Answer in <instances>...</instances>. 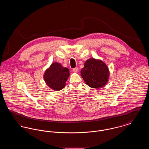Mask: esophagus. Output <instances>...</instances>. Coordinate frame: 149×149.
Instances as JSON below:
<instances>
[{
    "label": "esophagus",
    "instance_id": "1",
    "mask_svg": "<svg viewBox=\"0 0 149 149\" xmlns=\"http://www.w3.org/2000/svg\"><path fill=\"white\" fill-rule=\"evenodd\" d=\"M78 68H74L73 69H72V71L74 72H77L78 71Z\"/></svg>",
    "mask_w": 149,
    "mask_h": 149
}]
</instances>
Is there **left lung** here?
<instances>
[{"label":"left lung","instance_id":"left-lung-1","mask_svg":"<svg viewBox=\"0 0 149 149\" xmlns=\"http://www.w3.org/2000/svg\"><path fill=\"white\" fill-rule=\"evenodd\" d=\"M81 75L85 83L92 88L99 89L106 85L109 78V70L106 65L94 58L88 60L81 70Z\"/></svg>","mask_w":149,"mask_h":149}]
</instances>
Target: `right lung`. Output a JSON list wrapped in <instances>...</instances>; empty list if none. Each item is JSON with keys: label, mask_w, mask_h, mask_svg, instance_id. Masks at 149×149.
<instances>
[{"label": "right lung", "mask_w": 149, "mask_h": 149, "mask_svg": "<svg viewBox=\"0 0 149 149\" xmlns=\"http://www.w3.org/2000/svg\"><path fill=\"white\" fill-rule=\"evenodd\" d=\"M69 70L64 68L61 64L54 63L45 71L44 79L51 89L57 91L63 89L65 82L69 76Z\"/></svg>", "instance_id": "right-lung-1"}]
</instances>
